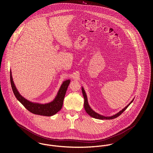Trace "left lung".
I'll return each instance as SVG.
<instances>
[{
  "label": "left lung",
  "instance_id": "1",
  "mask_svg": "<svg viewBox=\"0 0 153 153\" xmlns=\"http://www.w3.org/2000/svg\"><path fill=\"white\" fill-rule=\"evenodd\" d=\"M82 94H83V96H84V108L85 109L86 112H87L88 114L89 115H90L91 117H93V118H96V119H99V120H112V119H114V118L118 117L128 107V106L131 104V103L132 102V101H134V99H133L126 107H124L123 109L121 110L120 111H119L118 113H117V114H114L112 116L106 117V116H104V115H102L101 114H99L98 113L95 112L93 109L90 107V106L89 105L88 102L87 96L86 92H85V90H84L83 87H82Z\"/></svg>",
  "mask_w": 153,
  "mask_h": 153
}]
</instances>
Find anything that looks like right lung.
Instances as JSON below:
<instances>
[{"label":"right lung","instance_id":"1","mask_svg":"<svg viewBox=\"0 0 153 153\" xmlns=\"http://www.w3.org/2000/svg\"><path fill=\"white\" fill-rule=\"evenodd\" d=\"M10 74V83L14 95H15L17 100L29 111L34 114L50 117L55 115L61 109L63 105L64 99L65 95L67 88L71 82L70 79H66L62 82L57 93L56 96L52 101L46 104H40L31 102L22 97L14 84L11 71Z\"/></svg>","mask_w":153,"mask_h":153}]
</instances>
